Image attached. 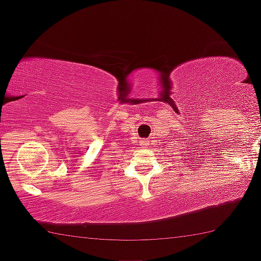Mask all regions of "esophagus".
Wrapping results in <instances>:
<instances>
[{
	"label": "esophagus",
	"mask_w": 261,
	"mask_h": 261,
	"mask_svg": "<svg viewBox=\"0 0 261 261\" xmlns=\"http://www.w3.org/2000/svg\"><path fill=\"white\" fill-rule=\"evenodd\" d=\"M141 145H142V146L148 145V140H146V139H144V140H141Z\"/></svg>",
	"instance_id": "34e87169"
}]
</instances>
